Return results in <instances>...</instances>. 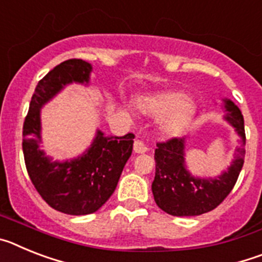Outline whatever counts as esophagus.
I'll use <instances>...</instances> for the list:
<instances>
[{
  "instance_id": "obj_1",
  "label": "esophagus",
  "mask_w": 262,
  "mask_h": 262,
  "mask_svg": "<svg viewBox=\"0 0 262 262\" xmlns=\"http://www.w3.org/2000/svg\"><path fill=\"white\" fill-rule=\"evenodd\" d=\"M134 151L136 154H145L148 151V147L142 140H135V143H134Z\"/></svg>"
}]
</instances>
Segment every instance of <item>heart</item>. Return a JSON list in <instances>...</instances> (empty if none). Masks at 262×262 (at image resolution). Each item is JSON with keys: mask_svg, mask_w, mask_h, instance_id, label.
<instances>
[{"mask_svg": "<svg viewBox=\"0 0 262 262\" xmlns=\"http://www.w3.org/2000/svg\"><path fill=\"white\" fill-rule=\"evenodd\" d=\"M142 113L152 117H161L160 128L168 135L178 134L187 124L193 114V105L186 96L177 92H165L156 96L144 97L138 101Z\"/></svg>", "mask_w": 262, "mask_h": 262, "instance_id": "1", "label": "heart"}]
</instances>
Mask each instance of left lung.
I'll list each match as a JSON object with an SVG mask.
<instances>
[{
  "mask_svg": "<svg viewBox=\"0 0 262 262\" xmlns=\"http://www.w3.org/2000/svg\"><path fill=\"white\" fill-rule=\"evenodd\" d=\"M224 120L240 136L231 165L216 177H195L185 163V138H173L157 143L155 151L156 173L152 182V193L156 205L173 216H195L214 210L221 205L235 186L244 164L245 131L244 118L239 107L223 99Z\"/></svg>",
  "mask_w": 262,
  "mask_h": 262,
  "instance_id": "obj_1",
  "label": "left lung"
}]
</instances>
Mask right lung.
<instances>
[{"mask_svg": "<svg viewBox=\"0 0 262 262\" xmlns=\"http://www.w3.org/2000/svg\"><path fill=\"white\" fill-rule=\"evenodd\" d=\"M93 68L81 59L62 61L41 78L32 94L23 123V156L30 180L52 209L68 215L96 212L114 193L127 160L133 154L134 134L96 138L81 156L53 161L40 149V110L67 85H89Z\"/></svg>", "mask_w": 262, "mask_h": 262, "instance_id": "add662e5", "label": "right lung"}]
</instances>
